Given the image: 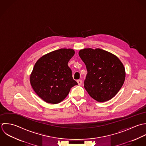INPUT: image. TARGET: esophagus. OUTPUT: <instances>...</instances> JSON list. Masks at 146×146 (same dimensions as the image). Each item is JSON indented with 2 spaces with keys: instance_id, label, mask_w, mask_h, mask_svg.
Here are the masks:
<instances>
[{
  "instance_id": "34e87169",
  "label": "esophagus",
  "mask_w": 146,
  "mask_h": 146,
  "mask_svg": "<svg viewBox=\"0 0 146 146\" xmlns=\"http://www.w3.org/2000/svg\"><path fill=\"white\" fill-rule=\"evenodd\" d=\"M77 83H78V85H82V80H77Z\"/></svg>"
}]
</instances>
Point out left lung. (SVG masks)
Returning a JSON list of instances; mask_svg holds the SVG:
<instances>
[{"label":"left lung","instance_id":"obj_1","mask_svg":"<svg viewBox=\"0 0 146 146\" xmlns=\"http://www.w3.org/2000/svg\"><path fill=\"white\" fill-rule=\"evenodd\" d=\"M78 54L88 70L84 88L89 95L98 102L113 98L125 79V69L120 60L100 48H84Z\"/></svg>","mask_w":146,"mask_h":146}]
</instances>
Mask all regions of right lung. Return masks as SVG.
I'll return each instance as SVG.
<instances>
[{
	"label": "right lung",
	"mask_w": 146,
	"mask_h": 146,
	"mask_svg": "<svg viewBox=\"0 0 146 146\" xmlns=\"http://www.w3.org/2000/svg\"><path fill=\"white\" fill-rule=\"evenodd\" d=\"M71 48H61L39 58L30 76L35 92L48 103L58 104L68 95L77 82L73 79L68 63L74 55Z\"/></svg>",
	"instance_id": "obj_1"
}]
</instances>
